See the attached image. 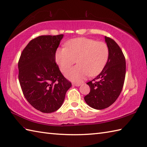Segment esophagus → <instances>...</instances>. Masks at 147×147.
Returning a JSON list of instances; mask_svg holds the SVG:
<instances>
[{
	"mask_svg": "<svg viewBox=\"0 0 147 147\" xmlns=\"http://www.w3.org/2000/svg\"><path fill=\"white\" fill-rule=\"evenodd\" d=\"M73 85H74V86H76V87H79V86H80L81 85V83H73Z\"/></svg>",
	"mask_w": 147,
	"mask_h": 147,
	"instance_id": "34e87169",
	"label": "esophagus"
}]
</instances>
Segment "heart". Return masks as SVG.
<instances>
[{
    "instance_id": "obj_1",
    "label": "heart",
    "mask_w": 147,
    "mask_h": 147,
    "mask_svg": "<svg viewBox=\"0 0 147 147\" xmlns=\"http://www.w3.org/2000/svg\"><path fill=\"white\" fill-rule=\"evenodd\" d=\"M109 49L104 42L78 37L65 43V48L57 50L55 58L62 73L76 62L78 65L65 73L69 80L81 82L88 76H96L100 73L108 61Z\"/></svg>"
}]
</instances>
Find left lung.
<instances>
[{
	"label": "left lung",
	"mask_w": 147,
	"mask_h": 147,
	"mask_svg": "<svg viewBox=\"0 0 147 147\" xmlns=\"http://www.w3.org/2000/svg\"><path fill=\"white\" fill-rule=\"evenodd\" d=\"M109 49L108 61L98 76L87 83L90 93L84 97L87 104L96 110L109 107L121 93L125 77V59L117 43L105 36Z\"/></svg>",
	"instance_id": "1"
}]
</instances>
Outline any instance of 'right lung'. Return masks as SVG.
Segmentation results:
<instances>
[{
    "label": "right lung",
    "mask_w": 147,
    "mask_h": 147,
    "mask_svg": "<svg viewBox=\"0 0 147 147\" xmlns=\"http://www.w3.org/2000/svg\"><path fill=\"white\" fill-rule=\"evenodd\" d=\"M64 35L40 36L28 42L18 61V79L26 99L36 110L52 113L62 106L72 85L55 62Z\"/></svg>",
    "instance_id": "add662e5"
}]
</instances>
